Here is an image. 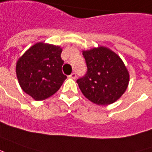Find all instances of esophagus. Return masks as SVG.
I'll use <instances>...</instances> for the list:
<instances>
[{
	"instance_id": "obj_1",
	"label": "esophagus",
	"mask_w": 152,
	"mask_h": 152,
	"mask_svg": "<svg viewBox=\"0 0 152 152\" xmlns=\"http://www.w3.org/2000/svg\"><path fill=\"white\" fill-rule=\"evenodd\" d=\"M69 77L70 78H72V79H76V74L75 73V72H73V73H72L70 76H69Z\"/></svg>"
}]
</instances>
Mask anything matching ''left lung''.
I'll list each match as a JSON object with an SVG mask.
<instances>
[{
    "mask_svg": "<svg viewBox=\"0 0 152 152\" xmlns=\"http://www.w3.org/2000/svg\"><path fill=\"white\" fill-rule=\"evenodd\" d=\"M87 71L76 82L86 97L95 104L106 106L126 91L129 73L115 52L100 46L83 51Z\"/></svg>",
    "mask_w": 152,
    "mask_h": 152,
    "instance_id": "obj_1",
    "label": "left lung"
}]
</instances>
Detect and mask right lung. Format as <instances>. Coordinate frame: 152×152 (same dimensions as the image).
<instances>
[{
	"instance_id": "add662e5",
	"label": "right lung",
	"mask_w": 152,
	"mask_h": 152,
	"mask_svg": "<svg viewBox=\"0 0 152 152\" xmlns=\"http://www.w3.org/2000/svg\"><path fill=\"white\" fill-rule=\"evenodd\" d=\"M60 46L37 43L16 63V76L21 89L37 101L54 95L66 76L62 72Z\"/></svg>"
}]
</instances>
